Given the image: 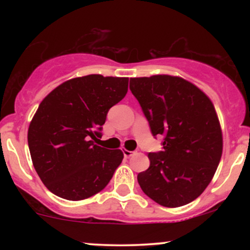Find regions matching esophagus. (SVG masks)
Listing matches in <instances>:
<instances>
[{"mask_svg":"<svg viewBox=\"0 0 250 250\" xmlns=\"http://www.w3.org/2000/svg\"><path fill=\"white\" fill-rule=\"evenodd\" d=\"M134 154V151H130V150H127V149H123V155H125V157H130L131 155Z\"/></svg>","mask_w":250,"mask_h":250,"instance_id":"esophagus-1","label":"esophagus"}]
</instances>
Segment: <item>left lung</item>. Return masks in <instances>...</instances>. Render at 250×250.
Returning <instances> with one entry per match:
<instances>
[{
    "label": "left lung",
    "instance_id": "obj_1",
    "mask_svg": "<svg viewBox=\"0 0 250 250\" xmlns=\"http://www.w3.org/2000/svg\"><path fill=\"white\" fill-rule=\"evenodd\" d=\"M130 90L154 136L165 135L163 150L149 153L150 166L137 175L140 187L163 207L187 205L205 191L222 156V130L213 102L179 76L134 77Z\"/></svg>",
    "mask_w": 250,
    "mask_h": 250
}]
</instances>
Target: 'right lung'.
<instances>
[{"label": "right lung", "mask_w": 250, "mask_h": 250, "mask_svg": "<svg viewBox=\"0 0 250 250\" xmlns=\"http://www.w3.org/2000/svg\"><path fill=\"white\" fill-rule=\"evenodd\" d=\"M128 77L68 80L40 103L28 129L37 175L53 194L80 201L101 191L121 165L120 149L100 147L107 113L128 91Z\"/></svg>", "instance_id": "add662e5"}]
</instances>
